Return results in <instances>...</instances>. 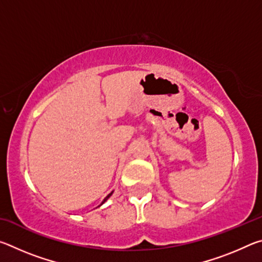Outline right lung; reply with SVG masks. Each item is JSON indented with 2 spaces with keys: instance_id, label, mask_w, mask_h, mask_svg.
Instances as JSON below:
<instances>
[{
  "instance_id": "right-lung-1",
  "label": "right lung",
  "mask_w": 262,
  "mask_h": 262,
  "mask_svg": "<svg viewBox=\"0 0 262 262\" xmlns=\"http://www.w3.org/2000/svg\"><path fill=\"white\" fill-rule=\"evenodd\" d=\"M112 193H113V192H111V193H110V194H108V195H107V196H106V198H105V199H104V200H103V202H101V205H103V203H104V202H105V201H106V200H107V199H108V198H110V196H111V195H112ZM101 205H100V206H101Z\"/></svg>"
}]
</instances>
